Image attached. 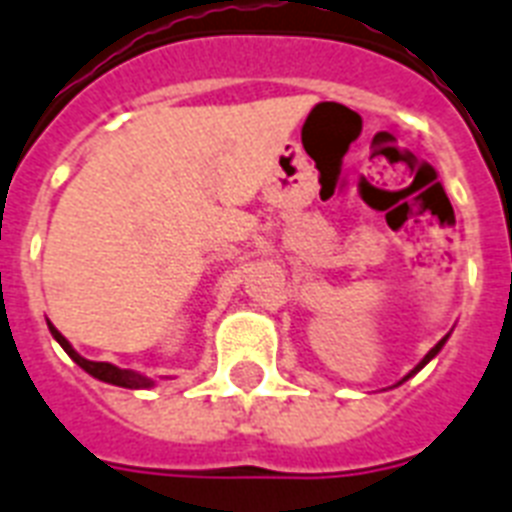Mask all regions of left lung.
Instances as JSON below:
<instances>
[{
	"instance_id": "left-lung-1",
	"label": "left lung",
	"mask_w": 512,
	"mask_h": 512,
	"mask_svg": "<svg viewBox=\"0 0 512 512\" xmlns=\"http://www.w3.org/2000/svg\"><path fill=\"white\" fill-rule=\"evenodd\" d=\"M444 342H446V337H444V340H441V342H438V345H436V348H430V353H428V356H425V358H422V361H420V364H417V366H414V369H412V372H409V374H406V377H412V374H417V372H420V369H422V366H425V364H428V361H430V358H433V356H436V353H438V350H441V348H444ZM406 377H404V380H406Z\"/></svg>"
}]
</instances>
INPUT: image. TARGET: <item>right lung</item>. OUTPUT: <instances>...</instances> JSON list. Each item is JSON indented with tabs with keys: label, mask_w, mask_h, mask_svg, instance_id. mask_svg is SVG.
Returning <instances> with one entry per match:
<instances>
[{
	"label": "right lung",
	"mask_w": 512,
	"mask_h": 512,
	"mask_svg": "<svg viewBox=\"0 0 512 512\" xmlns=\"http://www.w3.org/2000/svg\"><path fill=\"white\" fill-rule=\"evenodd\" d=\"M50 332H52V337L60 342V348L66 350L68 356L74 358L76 364L82 366L84 372H90L92 377H98V380H103V382H111V385H119V388H148V385H151V380H148V377L130 372V369H119V366L106 364V361H87V358H82L74 348H71V342L60 335L58 329L52 327V324H50Z\"/></svg>",
	"instance_id": "obj_1"
}]
</instances>
